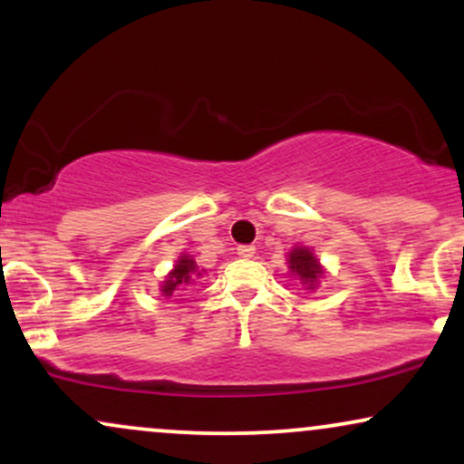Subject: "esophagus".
<instances>
[{
	"instance_id": "1",
	"label": "esophagus",
	"mask_w": 464,
	"mask_h": 464,
	"mask_svg": "<svg viewBox=\"0 0 464 464\" xmlns=\"http://www.w3.org/2000/svg\"><path fill=\"white\" fill-rule=\"evenodd\" d=\"M255 253H257V250H255V246H248V244H244V246L237 248V255H239V257H244V259L255 257Z\"/></svg>"
}]
</instances>
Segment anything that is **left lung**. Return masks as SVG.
Returning a JSON list of instances; mask_svg holds the SVG:
<instances>
[{"label":"left lung","instance_id":"8db88e82","mask_svg":"<svg viewBox=\"0 0 464 464\" xmlns=\"http://www.w3.org/2000/svg\"><path fill=\"white\" fill-rule=\"evenodd\" d=\"M287 273H290L292 279H296L299 284L305 287V290L314 292L318 285H321V279H324V268L323 264L318 262V257L314 255L310 246H303V244H296L295 248L287 253Z\"/></svg>","mask_w":464,"mask_h":464}]
</instances>
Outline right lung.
I'll return each instance as SVG.
<instances>
[{
    "label": "right lung",
    "mask_w": 464,
    "mask_h": 464,
    "mask_svg": "<svg viewBox=\"0 0 464 464\" xmlns=\"http://www.w3.org/2000/svg\"><path fill=\"white\" fill-rule=\"evenodd\" d=\"M205 275V270L198 268V264L194 262V257L188 253H180L174 268L165 275V279L161 281V295L163 296H172L177 290H185V285L194 284L196 276Z\"/></svg>",
    "instance_id": "obj_1"
}]
</instances>
